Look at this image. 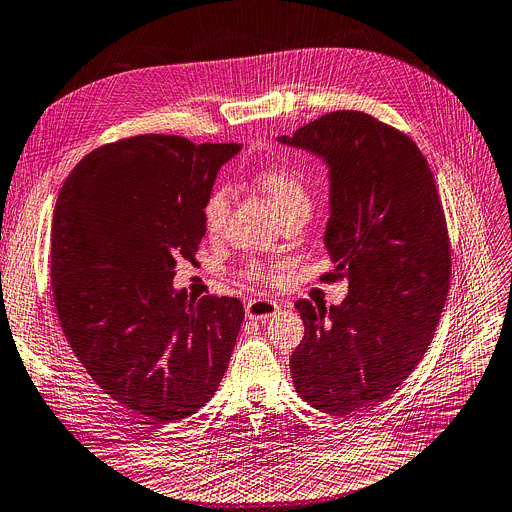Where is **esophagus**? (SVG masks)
<instances>
[{
	"mask_svg": "<svg viewBox=\"0 0 512 512\" xmlns=\"http://www.w3.org/2000/svg\"><path fill=\"white\" fill-rule=\"evenodd\" d=\"M245 312L251 320H263V318L273 316L275 312H280V304L273 300H267V298H255V300L247 302Z\"/></svg>",
	"mask_w": 512,
	"mask_h": 512,
	"instance_id": "esophagus-1",
	"label": "esophagus"
}]
</instances>
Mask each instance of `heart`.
I'll use <instances>...</instances> for the list:
<instances>
[{
  "label": "heart",
  "mask_w": 512,
  "mask_h": 512,
  "mask_svg": "<svg viewBox=\"0 0 512 512\" xmlns=\"http://www.w3.org/2000/svg\"><path fill=\"white\" fill-rule=\"evenodd\" d=\"M255 181L259 188L267 194V198L271 200L273 208L280 216L296 206H304V204L310 206L308 190H306V183H304L302 175L288 165H280V163L261 165L255 173ZM230 200H232L230 185L220 183V185H216V188H212V192L208 194V198L204 202V208H202L204 224L210 232H214V235L222 230V226L228 218ZM245 275L251 277V280H265L267 271L259 263H249L245 269Z\"/></svg>",
  "instance_id": "1"
}]
</instances>
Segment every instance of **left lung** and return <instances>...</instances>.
<instances>
[{
	"instance_id": "1",
	"label": "left lung",
	"mask_w": 512,
	"mask_h": 512,
	"mask_svg": "<svg viewBox=\"0 0 512 512\" xmlns=\"http://www.w3.org/2000/svg\"><path fill=\"white\" fill-rule=\"evenodd\" d=\"M277 141L329 165L324 245L335 269L320 280L349 284L339 306L296 302L294 386L322 412H365L423 359L447 300L451 245L435 177L410 136L365 112L324 114Z\"/></svg>"
}]
</instances>
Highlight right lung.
<instances>
[{"label": "right lung", "instance_id": "right-lung-1", "mask_svg": "<svg viewBox=\"0 0 512 512\" xmlns=\"http://www.w3.org/2000/svg\"><path fill=\"white\" fill-rule=\"evenodd\" d=\"M241 145L141 134L85 155L51 228L61 329L108 396L151 425L177 423L216 392L245 318L228 296L173 288L206 235L204 202Z\"/></svg>", "mask_w": 512, "mask_h": 512}]
</instances>
